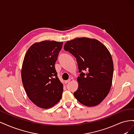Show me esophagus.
I'll return each mask as SVG.
<instances>
[{"instance_id": "34e87169", "label": "esophagus", "mask_w": 134, "mask_h": 134, "mask_svg": "<svg viewBox=\"0 0 134 134\" xmlns=\"http://www.w3.org/2000/svg\"><path fill=\"white\" fill-rule=\"evenodd\" d=\"M70 79H69L67 80H65V83L66 84V83H68L69 82H70Z\"/></svg>"}]
</instances>
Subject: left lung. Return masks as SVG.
Listing matches in <instances>:
<instances>
[{"label": "left lung", "mask_w": 134, "mask_h": 134, "mask_svg": "<svg viewBox=\"0 0 134 134\" xmlns=\"http://www.w3.org/2000/svg\"><path fill=\"white\" fill-rule=\"evenodd\" d=\"M64 50L76 58L80 76L74 96L85 106L99 104L106 98L112 85L113 63L106 47L95 39L76 38L65 44Z\"/></svg>", "instance_id": "obj_1"}]
</instances>
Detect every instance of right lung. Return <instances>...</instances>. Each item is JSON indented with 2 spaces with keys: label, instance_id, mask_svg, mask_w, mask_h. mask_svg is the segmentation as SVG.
Segmentation results:
<instances>
[{
  "label": "right lung",
  "instance_id": "add662e5",
  "mask_svg": "<svg viewBox=\"0 0 134 134\" xmlns=\"http://www.w3.org/2000/svg\"><path fill=\"white\" fill-rule=\"evenodd\" d=\"M63 42L44 41L28 48L24 58L21 76L29 99L36 106L47 109L62 98L63 85L55 64Z\"/></svg>",
  "mask_w": 134,
  "mask_h": 134
}]
</instances>
